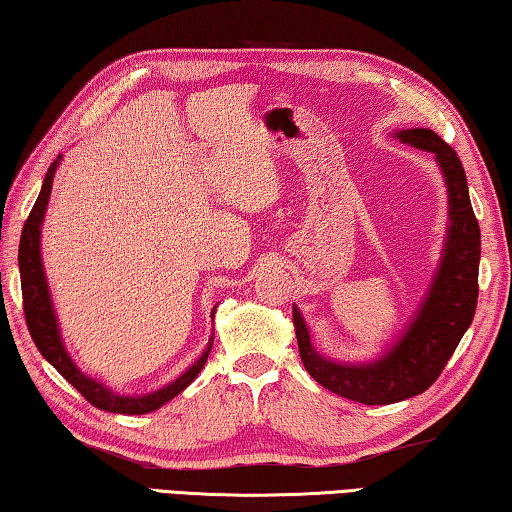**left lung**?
I'll use <instances>...</instances> for the list:
<instances>
[{"label":"left lung","instance_id":"left-lung-1","mask_svg":"<svg viewBox=\"0 0 512 512\" xmlns=\"http://www.w3.org/2000/svg\"><path fill=\"white\" fill-rule=\"evenodd\" d=\"M402 143L432 152L447 186V236L441 265L405 333L373 362L339 364L326 360L310 342L306 321L292 308L294 333L306 371L321 387L362 405H393L427 391L470 328L479 297L481 231L474 218L468 179L454 148L427 128L398 130Z\"/></svg>","mask_w":512,"mask_h":512}]
</instances>
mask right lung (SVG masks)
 <instances>
[{"label": "right lung", "instance_id": "1", "mask_svg": "<svg viewBox=\"0 0 512 512\" xmlns=\"http://www.w3.org/2000/svg\"><path fill=\"white\" fill-rule=\"evenodd\" d=\"M60 159L62 157L58 155L56 161L49 166L47 175H44L42 191L33 204L29 218L24 222L22 238H20V254H17V263H20L26 326H29V333L44 360H47L53 369H56L62 378H65L71 387L80 393V396H83L87 402H92L96 409L110 411V414H128V416L148 414V411H155L161 405H166L168 400H173L177 393H182L188 384L200 375V371L206 364V357L211 353L213 337L209 346L204 348V353L200 355V360H195L191 366H188L177 380H173L157 391L146 393V396H121V393H114L112 389H107L103 382L89 378V375H85L78 369L76 362L71 360V355L65 348V342H62L56 308H53L49 283H47V276H44L42 254H40L42 222H44V213H47L53 175H56V168L60 166Z\"/></svg>", "mask_w": 512, "mask_h": 512}]
</instances>
